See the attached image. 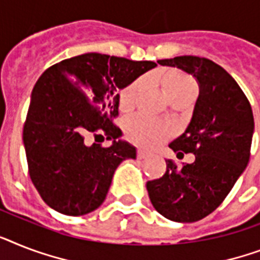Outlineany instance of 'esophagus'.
Returning a JSON list of instances; mask_svg holds the SVG:
<instances>
[{"label": "esophagus", "instance_id": "esophagus-1", "mask_svg": "<svg viewBox=\"0 0 260 260\" xmlns=\"http://www.w3.org/2000/svg\"><path fill=\"white\" fill-rule=\"evenodd\" d=\"M149 152L144 151V149H137V157L139 159H145V157H148Z\"/></svg>", "mask_w": 260, "mask_h": 260}]
</instances>
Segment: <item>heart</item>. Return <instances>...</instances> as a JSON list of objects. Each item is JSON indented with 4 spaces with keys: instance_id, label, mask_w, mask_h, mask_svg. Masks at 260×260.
<instances>
[{
    "instance_id": "obj_1",
    "label": "heart",
    "mask_w": 260,
    "mask_h": 260,
    "mask_svg": "<svg viewBox=\"0 0 260 260\" xmlns=\"http://www.w3.org/2000/svg\"><path fill=\"white\" fill-rule=\"evenodd\" d=\"M143 84H144L143 79H139L123 90L120 97V105L123 111H129L134 107L137 94L143 88ZM161 85H163L167 97L171 101L176 100L179 97L187 96L192 92H198L195 81L189 79L188 76L179 73V72L166 73L161 77ZM125 134L134 144L144 147V148H153L166 141L172 135V129L171 126L160 123L157 120L139 115L128 120Z\"/></svg>"
}]
</instances>
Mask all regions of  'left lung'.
<instances>
[{
  "instance_id": "1",
  "label": "left lung",
  "mask_w": 260,
  "mask_h": 260,
  "mask_svg": "<svg viewBox=\"0 0 260 260\" xmlns=\"http://www.w3.org/2000/svg\"><path fill=\"white\" fill-rule=\"evenodd\" d=\"M157 62L187 72L199 84L191 123L170 144L178 157L193 153L195 161L178 167L166 160V174L149 180L147 191L152 206L164 218L191 223L214 212L246 170L254 116L238 82L214 61L180 56Z\"/></svg>"
}]
</instances>
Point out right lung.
Returning a JSON list of instances; mask_svg holds the SVG:
<instances>
[{
    "mask_svg": "<svg viewBox=\"0 0 260 260\" xmlns=\"http://www.w3.org/2000/svg\"><path fill=\"white\" fill-rule=\"evenodd\" d=\"M153 61L85 53L52 65L36 82L22 140L27 170L40 196L57 212L89 214L103 204L116 168L136 159V149L117 140L121 129L119 89L155 68ZM104 134L111 147L86 144Z\"/></svg>",
    "mask_w": 260,
    "mask_h": 260,
    "instance_id": "1",
    "label": "right lung"
}]
</instances>
